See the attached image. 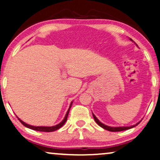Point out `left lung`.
Returning a JSON list of instances; mask_svg holds the SVG:
<instances>
[{
    "label": "left lung",
    "instance_id": "8db88e82",
    "mask_svg": "<svg viewBox=\"0 0 160 160\" xmlns=\"http://www.w3.org/2000/svg\"><path fill=\"white\" fill-rule=\"evenodd\" d=\"M130 39L131 41H132V39ZM136 45H137V44H136ZM92 114H93V118H94L96 123H97L99 127H101L102 128L105 129H106V130L110 131V132H120V131H123V130H127V129L133 128V127H136L138 124V123L140 122V121H139V122L136 123V124L132 125V126H129V127H110V126H107V125L104 124L103 123H102L101 121H100L99 119H98L97 117H96V116L93 113V112H92Z\"/></svg>",
    "mask_w": 160,
    "mask_h": 160
}]
</instances>
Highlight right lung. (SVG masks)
Returning <instances> with one entry per match:
<instances>
[{"mask_svg":"<svg viewBox=\"0 0 160 160\" xmlns=\"http://www.w3.org/2000/svg\"><path fill=\"white\" fill-rule=\"evenodd\" d=\"M72 103H73V101H72L71 103H70V105H69V109H68L67 113H66V116L64 117V118L63 119V121H61L58 123V124H56L55 125V126H52V127H35V126H32V125H30V124H28V123H25L24 121H22L21 120L20 118H19L18 117V119L20 120V121L21 123H22L23 125H24L25 127H28V128L29 129H33V130H36V131H39V132H54L55 130H57V129H60L61 127L63 126V124H64L66 121L67 120V117H68V115H69V110H70V108H71L72 105Z\"/></svg>","mask_w":160,"mask_h":160,"instance_id":"obj_1","label":"right lung"}]
</instances>
